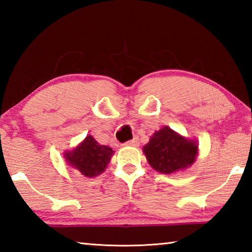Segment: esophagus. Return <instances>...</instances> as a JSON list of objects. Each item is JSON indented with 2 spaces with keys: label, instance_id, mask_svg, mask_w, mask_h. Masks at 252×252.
Here are the masks:
<instances>
[{
  "label": "esophagus",
  "instance_id": "34e87169",
  "mask_svg": "<svg viewBox=\"0 0 252 252\" xmlns=\"http://www.w3.org/2000/svg\"><path fill=\"white\" fill-rule=\"evenodd\" d=\"M126 146H130V147H138V146H139V140H138V138H134V139L130 140V141H127V142L126 143Z\"/></svg>",
  "mask_w": 252,
  "mask_h": 252
}]
</instances>
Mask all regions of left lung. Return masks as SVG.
I'll return each mask as SVG.
<instances>
[{
    "mask_svg": "<svg viewBox=\"0 0 252 252\" xmlns=\"http://www.w3.org/2000/svg\"><path fill=\"white\" fill-rule=\"evenodd\" d=\"M143 152L153 169L170 174L193 163L198 146L164 126L151 136L149 143L143 147Z\"/></svg>",
    "mask_w": 252,
    "mask_h": 252,
    "instance_id": "1",
    "label": "left lung"
}]
</instances>
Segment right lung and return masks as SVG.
I'll return each instance as SVG.
<instances>
[{
  "instance_id": "obj_1",
  "label": "right lung",
  "mask_w": 252,
  "mask_h": 252,
  "mask_svg": "<svg viewBox=\"0 0 252 252\" xmlns=\"http://www.w3.org/2000/svg\"><path fill=\"white\" fill-rule=\"evenodd\" d=\"M112 155V148L101 146L93 136L88 135L74 150L65 153V158L67 163L79 170L83 176L93 178L104 171Z\"/></svg>"
}]
</instances>
